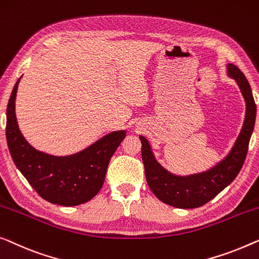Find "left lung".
<instances>
[{"instance_id": "1", "label": "left lung", "mask_w": 259, "mask_h": 259, "mask_svg": "<svg viewBox=\"0 0 259 259\" xmlns=\"http://www.w3.org/2000/svg\"><path fill=\"white\" fill-rule=\"evenodd\" d=\"M227 74L236 81L244 98L245 115L241 132L229 153L212 167L188 175L171 173L156 160L148 139L139 136L142 144L141 156L146 180L153 194L163 203L181 209L201 207L227 188L244 163L256 121V104L249 81L242 71L234 64H227Z\"/></svg>"}]
</instances>
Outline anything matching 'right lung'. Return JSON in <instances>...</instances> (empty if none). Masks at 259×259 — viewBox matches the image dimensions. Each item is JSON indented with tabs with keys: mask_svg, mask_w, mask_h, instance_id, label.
Masks as SVG:
<instances>
[{
	"mask_svg": "<svg viewBox=\"0 0 259 259\" xmlns=\"http://www.w3.org/2000/svg\"><path fill=\"white\" fill-rule=\"evenodd\" d=\"M21 78L14 86L7 106L6 136L14 163L39 196L50 203L64 207L85 203L102 189L108 163L126 137V130L107 133L70 155L38 151L23 137L15 113Z\"/></svg>",
	"mask_w": 259,
	"mask_h": 259,
	"instance_id": "add662e5",
	"label": "right lung"
}]
</instances>
